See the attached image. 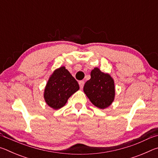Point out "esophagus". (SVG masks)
I'll list each match as a JSON object with an SVG mask.
<instances>
[{"label": "esophagus", "instance_id": "34e87169", "mask_svg": "<svg viewBox=\"0 0 158 158\" xmlns=\"http://www.w3.org/2000/svg\"><path fill=\"white\" fill-rule=\"evenodd\" d=\"M79 84L80 89H82L83 87H84V81H80L79 82Z\"/></svg>", "mask_w": 158, "mask_h": 158}]
</instances>
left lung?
I'll use <instances>...</instances> for the list:
<instances>
[{
  "label": "left lung",
  "mask_w": 158,
  "mask_h": 158,
  "mask_svg": "<svg viewBox=\"0 0 158 158\" xmlns=\"http://www.w3.org/2000/svg\"><path fill=\"white\" fill-rule=\"evenodd\" d=\"M84 92L93 105L105 109L113 102L116 94L114 80L98 68L90 72V79L85 83Z\"/></svg>",
  "instance_id": "obj_1"
}]
</instances>
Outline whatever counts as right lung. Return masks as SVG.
<instances>
[{
    "instance_id": "add662e5",
    "label": "right lung",
    "mask_w": 158,
    "mask_h": 158,
    "mask_svg": "<svg viewBox=\"0 0 158 158\" xmlns=\"http://www.w3.org/2000/svg\"><path fill=\"white\" fill-rule=\"evenodd\" d=\"M79 89L78 82L65 66H61L56 69L48 79L44 90V101L56 110L65 106L69 98Z\"/></svg>"
}]
</instances>
